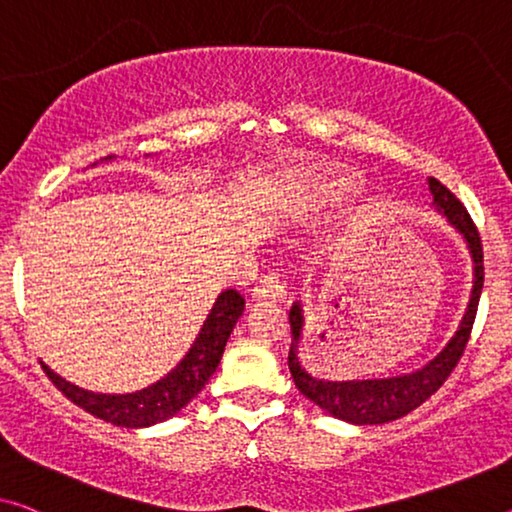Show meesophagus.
Wrapping results in <instances>:
<instances>
[{"label":"esophagus","instance_id":"obj_1","mask_svg":"<svg viewBox=\"0 0 512 512\" xmlns=\"http://www.w3.org/2000/svg\"><path fill=\"white\" fill-rule=\"evenodd\" d=\"M287 296L285 282L280 280L276 273H269L253 287V299L255 301H282Z\"/></svg>","mask_w":512,"mask_h":512}]
</instances>
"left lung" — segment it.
<instances>
[{
	"label": "left lung",
	"instance_id": "1",
	"mask_svg": "<svg viewBox=\"0 0 512 512\" xmlns=\"http://www.w3.org/2000/svg\"><path fill=\"white\" fill-rule=\"evenodd\" d=\"M430 190L434 197V207L437 211L451 220L460 234L467 239L471 257H474V289H471V299L464 312L460 329L455 331L451 342L441 349V352L425 363L421 370L409 372V375L388 377V379H354V381H329L322 379L317 372H312L308 365H303L299 358L301 347V331H303V310L301 303H294L289 310V326H292V347H289V372H292L294 384L305 398L319 404L331 416L342 418V421L354 425H379L395 421V418L407 416L409 411L434 395L441 384L451 377L455 365L467 349L471 329H474V319L478 312L480 292H483V243L474 220L464 204L448 190L444 183L430 177Z\"/></svg>",
	"mask_w": 512,
	"mask_h": 512
}]
</instances>
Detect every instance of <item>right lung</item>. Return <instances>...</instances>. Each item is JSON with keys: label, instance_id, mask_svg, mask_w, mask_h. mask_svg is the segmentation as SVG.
Instances as JSON below:
<instances>
[{"label": "right lung", "instance_id": "right-lung-1", "mask_svg": "<svg viewBox=\"0 0 512 512\" xmlns=\"http://www.w3.org/2000/svg\"><path fill=\"white\" fill-rule=\"evenodd\" d=\"M246 308V299L236 289H225L213 303L207 322H204L195 345L190 347L186 358L170 375L156 381L154 386L142 388L128 395H103L89 393L68 384L66 379L55 375L48 365H43L45 375L73 404L85 409L87 414L101 418L105 423L119 427H147L165 421L181 411L186 404L202 391L209 377L216 372L223 358L227 338L239 322Z\"/></svg>", "mask_w": 512, "mask_h": 512}]
</instances>
